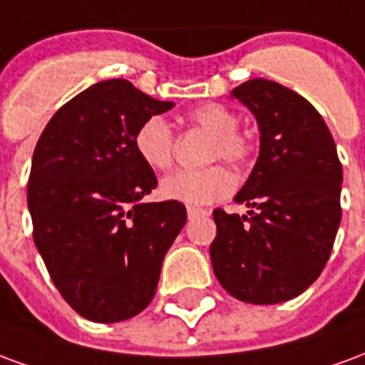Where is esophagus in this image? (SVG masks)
I'll list each match as a JSON object with an SVG mask.
<instances>
[{
    "instance_id": "1",
    "label": "esophagus",
    "mask_w": 365,
    "mask_h": 365,
    "mask_svg": "<svg viewBox=\"0 0 365 365\" xmlns=\"http://www.w3.org/2000/svg\"><path fill=\"white\" fill-rule=\"evenodd\" d=\"M209 211L207 209H199V207H187V217L190 219H195V217H199V215H207Z\"/></svg>"
}]
</instances>
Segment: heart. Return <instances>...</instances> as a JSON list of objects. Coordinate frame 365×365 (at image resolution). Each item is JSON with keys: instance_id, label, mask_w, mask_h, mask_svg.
Listing matches in <instances>:
<instances>
[{"instance_id": "obj_1", "label": "heart", "mask_w": 365, "mask_h": 365, "mask_svg": "<svg viewBox=\"0 0 365 365\" xmlns=\"http://www.w3.org/2000/svg\"><path fill=\"white\" fill-rule=\"evenodd\" d=\"M193 127L211 135L207 160H225L230 164H245L252 146L245 135H240L237 113L219 103L199 105L187 113ZM135 150L138 158L152 170H166L174 160V133L166 120L152 115L140 123L135 133ZM235 187V180L222 166H209L203 170H180L160 183L162 197L185 205L197 207L227 197Z\"/></svg>"}]
</instances>
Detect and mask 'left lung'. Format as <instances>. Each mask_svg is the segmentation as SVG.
Returning a JSON list of instances; mask_svg holds the SVG:
<instances>
[{
    "label": "left lung",
    "instance_id": "1",
    "mask_svg": "<svg viewBox=\"0 0 365 365\" xmlns=\"http://www.w3.org/2000/svg\"><path fill=\"white\" fill-rule=\"evenodd\" d=\"M230 97L256 117L260 154L235 195L250 211L215 209L209 254L232 297L274 305L301 295L329 262L342 217V166L327 123L305 97L262 78Z\"/></svg>",
    "mask_w": 365,
    "mask_h": 365
}]
</instances>
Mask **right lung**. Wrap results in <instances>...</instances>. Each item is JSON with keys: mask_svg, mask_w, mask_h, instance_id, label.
<instances>
[{"mask_svg": "<svg viewBox=\"0 0 365 365\" xmlns=\"http://www.w3.org/2000/svg\"><path fill=\"white\" fill-rule=\"evenodd\" d=\"M172 107L107 80L60 107L36 143L33 238L60 295L88 321H127L146 309L185 225L183 203L144 201L158 182L133 143L143 120Z\"/></svg>", "mask_w": 365, "mask_h": 365, "instance_id": "right-lung-1", "label": "right lung"}]
</instances>
